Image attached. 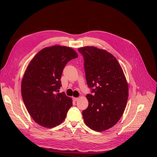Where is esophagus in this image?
Here are the masks:
<instances>
[{
    "instance_id": "esophagus-1",
    "label": "esophagus",
    "mask_w": 157,
    "mask_h": 157,
    "mask_svg": "<svg viewBox=\"0 0 157 157\" xmlns=\"http://www.w3.org/2000/svg\"><path fill=\"white\" fill-rule=\"evenodd\" d=\"M73 101H77L79 100V98H73Z\"/></svg>"
}]
</instances>
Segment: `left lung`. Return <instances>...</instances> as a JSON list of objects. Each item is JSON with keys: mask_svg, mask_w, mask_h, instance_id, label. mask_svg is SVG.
Returning a JSON list of instances; mask_svg holds the SVG:
<instances>
[{"mask_svg": "<svg viewBox=\"0 0 157 157\" xmlns=\"http://www.w3.org/2000/svg\"><path fill=\"white\" fill-rule=\"evenodd\" d=\"M78 51L84 57L86 79L93 93L86 96L89 105L82 111L84 121L93 130H108L120 120L127 105L125 75L117 59L106 50L87 46Z\"/></svg>", "mask_w": 157, "mask_h": 157, "instance_id": "left-lung-1", "label": "left lung"}]
</instances>
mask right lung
I'll return each mask as SVG.
<instances>
[{
  "mask_svg": "<svg viewBox=\"0 0 157 157\" xmlns=\"http://www.w3.org/2000/svg\"><path fill=\"white\" fill-rule=\"evenodd\" d=\"M78 56L70 47L55 45L41 50L29 63L21 93L29 113L40 125L48 128L58 125L73 105L71 98L57 92L65 65Z\"/></svg>",
  "mask_w": 157,
  "mask_h": 157,
  "instance_id": "right-lung-1",
  "label": "right lung"
}]
</instances>
